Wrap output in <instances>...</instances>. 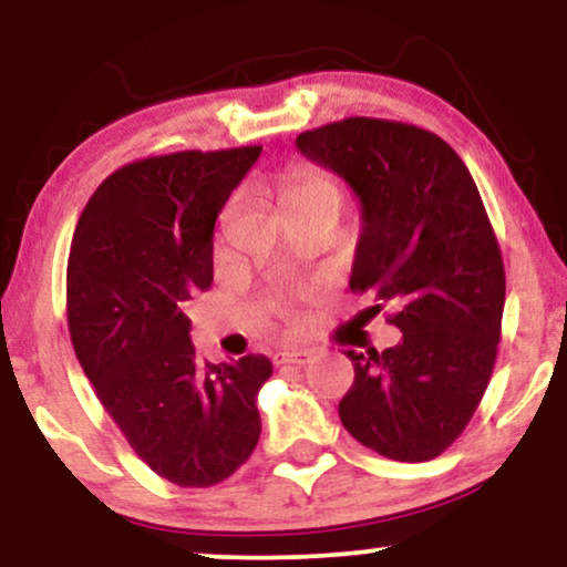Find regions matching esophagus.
I'll list each match as a JSON object with an SVG mask.
<instances>
[{"mask_svg":"<svg viewBox=\"0 0 567 567\" xmlns=\"http://www.w3.org/2000/svg\"><path fill=\"white\" fill-rule=\"evenodd\" d=\"M311 360V351L306 349H288V351H277L275 354V365H306Z\"/></svg>","mask_w":567,"mask_h":567,"instance_id":"34e87169","label":"esophagus"}]
</instances>
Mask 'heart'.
I'll list each match as a JSON object with an SVG mask.
<instances>
[{"label":"heart","mask_w":567,"mask_h":567,"mask_svg":"<svg viewBox=\"0 0 567 567\" xmlns=\"http://www.w3.org/2000/svg\"><path fill=\"white\" fill-rule=\"evenodd\" d=\"M279 197H282L285 210L322 205V202L341 205V188H338V184L328 173L317 171V167H309V165H296L282 175Z\"/></svg>","instance_id":"obj_1"}]
</instances>
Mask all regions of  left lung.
I'll return each instance as SVG.
<instances>
[{"mask_svg": "<svg viewBox=\"0 0 567 567\" xmlns=\"http://www.w3.org/2000/svg\"><path fill=\"white\" fill-rule=\"evenodd\" d=\"M296 146L360 199L349 288L392 303L402 330L396 347L343 351L341 424L386 458H437L483 400L501 338L504 261L477 186L440 135L402 122L349 116Z\"/></svg>", "mask_w": 567, "mask_h": 567, "instance_id": "obj_1", "label": "left lung"}]
</instances>
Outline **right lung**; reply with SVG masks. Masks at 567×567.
I'll return each instance as SVG.
<instances>
[{"mask_svg": "<svg viewBox=\"0 0 567 567\" xmlns=\"http://www.w3.org/2000/svg\"><path fill=\"white\" fill-rule=\"evenodd\" d=\"M261 146L146 157L84 205L66 271L69 333L138 458L181 487L231 477L256 451L264 354L210 365L186 306L213 285V229Z\"/></svg>", "mask_w": 567, "mask_h": 567, "instance_id": "add662e5", "label": "right lung"}]
</instances>
